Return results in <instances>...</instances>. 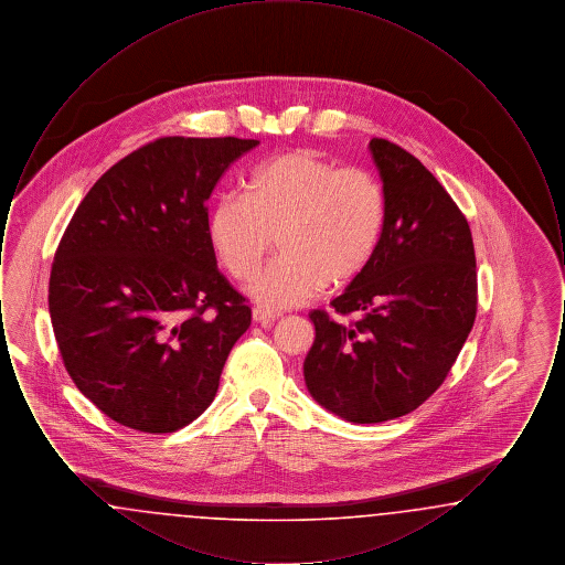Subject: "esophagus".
I'll use <instances>...</instances> for the list:
<instances>
[{
	"instance_id": "1",
	"label": "esophagus",
	"mask_w": 565,
	"mask_h": 565,
	"mask_svg": "<svg viewBox=\"0 0 565 565\" xmlns=\"http://www.w3.org/2000/svg\"><path fill=\"white\" fill-rule=\"evenodd\" d=\"M252 320L256 323H263V326H269V323L275 322L277 320V316H273L269 311H265V309H260V307H256L254 311H252Z\"/></svg>"
}]
</instances>
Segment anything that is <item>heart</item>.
I'll return each mask as SVG.
<instances>
[{"instance_id": "obj_1", "label": "heart", "mask_w": 565, "mask_h": 565, "mask_svg": "<svg viewBox=\"0 0 565 565\" xmlns=\"http://www.w3.org/2000/svg\"><path fill=\"white\" fill-rule=\"evenodd\" d=\"M387 224V196L373 171L339 167L309 150L277 154L247 178L245 194H224L207 217V235L235 279L256 275L279 242L281 258L247 295L265 311L300 307L345 288L375 260Z\"/></svg>"}]
</instances>
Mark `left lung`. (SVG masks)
<instances>
[{
  "label": "left lung",
  "instance_id": "8db88e82",
  "mask_svg": "<svg viewBox=\"0 0 565 565\" xmlns=\"http://www.w3.org/2000/svg\"><path fill=\"white\" fill-rule=\"evenodd\" d=\"M387 196L375 260L311 311L316 341L302 373L313 401L353 424H381L426 403L449 375L477 318L470 226L430 171L387 139L369 143Z\"/></svg>",
  "mask_w": 565,
  "mask_h": 565
}]
</instances>
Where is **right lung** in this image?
Instances as JSON below:
<instances>
[{"instance_id": "add662e5", "label": "right lung", "mask_w": 565, "mask_h": 565, "mask_svg": "<svg viewBox=\"0 0 565 565\" xmlns=\"http://www.w3.org/2000/svg\"><path fill=\"white\" fill-rule=\"evenodd\" d=\"M258 139L162 137L88 190L54 254L63 364L120 426L180 430L214 401L252 309L217 270L207 199Z\"/></svg>"}]
</instances>
